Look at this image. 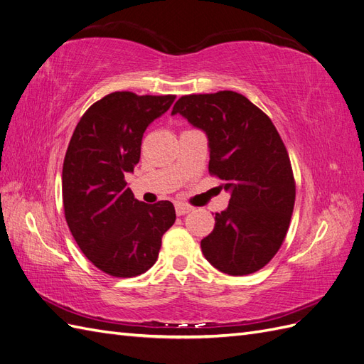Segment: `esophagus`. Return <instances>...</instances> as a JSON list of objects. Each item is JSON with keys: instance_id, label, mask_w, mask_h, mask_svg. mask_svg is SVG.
Wrapping results in <instances>:
<instances>
[{"instance_id": "obj_1", "label": "esophagus", "mask_w": 364, "mask_h": 364, "mask_svg": "<svg viewBox=\"0 0 364 364\" xmlns=\"http://www.w3.org/2000/svg\"><path fill=\"white\" fill-rule=\"evenodd\" d=\"M193 211V206L185 205V203H176V214L178 215H185Z\"/></svg>"}]
</instances>
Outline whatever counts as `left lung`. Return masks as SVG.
<instances>
[{
  "instance_id": "8db88e82",
  "label": "left lung",
  "mask_w": 364,
  "mask_h": 364,
  "mask_svg": "<svg viewBox=\"0 0 364 364\" xmlns=\"http://www.w3.org/2000/svg\"><path fill=\"white\" fill-rule=\"evenodd\" d=\"M171 114L202 129L209 141V174L230 191L228 209L200 241L220 272L243 277L262 269L287 235L296 182L287 149L272 119L234 91L181 97Z\"/></svg>"
}]
</instances>
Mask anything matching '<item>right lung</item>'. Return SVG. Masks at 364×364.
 <instances>
[{
    "label": "right lung",
    "instance_id": "obj_1",
    "mask_svg": "<svg viewBox=\"0 0 364 364\" xmlns=\"http://www.w3.org/2000/svg\"><path fill=\"white\" fill-rule=\"evenodd\" d=\"M174 98L107 94L83 114L68 144L62 170L65 218L85 257L111 277L147 272L176 220L171 202H139L124 179L139 162L147 126Z\"/></svg>",
    "mask_w": 364,
    "mask_h": 364
}]
</instances>
